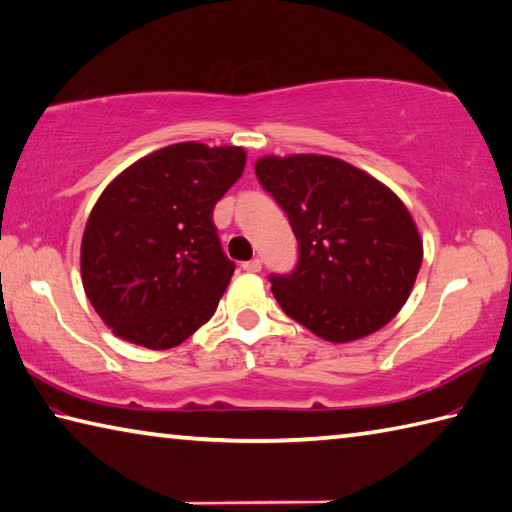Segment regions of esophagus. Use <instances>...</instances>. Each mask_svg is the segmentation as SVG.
Instances as JSON below:
<instances>
[{
  "mask_svg": "<svg viewBox=\"0 0 512 512\" xmlns=\"http://www.w3.org/2000/svg\"><path fill=\"white\" fill-rule=\"evenodd\" d=\"M241 268H244L246 273H259L262 271V262H259V259H250V262L241 264Z\"/></svg>",
  "mask_w": 512,
  "mask_h": 512,
  "instance_id": "esophagus-1",
  "label": "esophagus"
}]
</instances>
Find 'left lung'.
Masks as SVG:
<instances>
[{
  "label": "left lung",
  "mask_w": 512,
  "mask_h": 512,
  "mask_svg": "<svg viewBox=\"0 0 512 512\" xmlns=\"http://www.w3.org/2000/svg\"><path fill=\"white\" fill-rule=\"evenodd\" d=\"M255 172L300 246L295 271L271 277L288 318L336 345L392 322L423 262V239L398 194L324 154H266Z\"/></svg>",
  "instance_id": "left-lung-1"
}]
</instances>
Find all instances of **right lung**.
I'll use <instances>...</instances> for the list:
<instances>
[{"instance_id": "add662e5", "label": "right lung", "mask_w": 512, "mask_h": 512, "mask_svg": "<svg viewBox=\"0 0 512 512\" xmlns=\"http://www.w3.org/2000/svg\"><path fill=\"white\" fill-rule=\"evenodd\" d=\"M244 167V147L188 141L143 156L102 190L82 235L80 275L114 336L172 349L212 318L235 273L212 210Z\"/></svg>"}]
</instances>
